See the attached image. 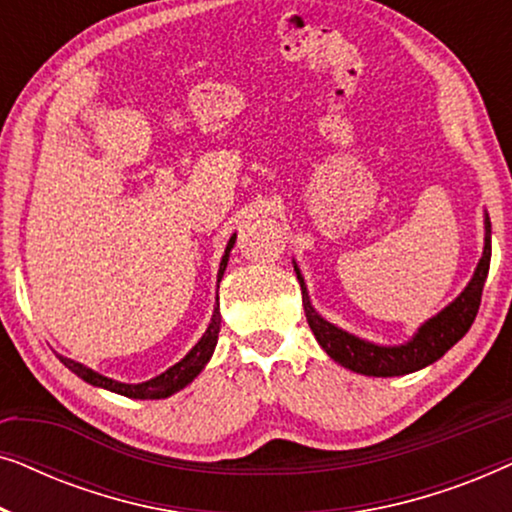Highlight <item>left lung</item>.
I'll use <instances>...</instances> for the list:
<instances>
[{
    "label": "left lung",
    "instance_id": "8db88e82",
    "mask_svg": "<svg viewBox=\"0 0 512 512\" xmlns=\"http://www.w3.org/2000/svg\"><path fill=\"white\" fill-rule=\"evenodd\" d=\"M489 258H492V226L489 219H485V251L475 268V275L464 293L454 300L450 307H445L443 312L426 321L419 328L415 338L408 345L401 347H380L373 342L359 340L354 335L340 331L338 326L328 324L326 319H321L317 312L312 310L310 298H307V289L303 277L296 268L300 291H303V307L307 324H310L314 338L321 347L326 349V354L333 361H338L340 366H345L354 373L361 375H373V377H394V375H408L415 370L429 366V363L438 361L447 349L464 338L471 328L475 314L480 310L482 300V286H485L487 272H489Z\"/></svg>",
    "mask_w": 512,
    "mask_h": 512
}]
</instances>
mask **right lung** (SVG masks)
Masks as SVG:
<instances>
[{
  "instance_id": "obj_1",
  "label": "right lung",
  "mask_w": 512,
  "mask_h": 512,
  "mask_svg": "<svg viewBox=\"0 0 512 512\" xmlns=\"http://www.w3.org/2000/svg\"><path fill=\"white\" fill-rule=\"evenodd\" d=\"M233 244H235V235L230 237L226 254H223V258H221L219 282L223 277V270H226V265H228V256H230V249H233ZM219 331H221V312H219V298H216L212 324H209V328L200 338L198 345H195L179 363H174L170 370H165L163 375L153 377V380L142 382V384H123V382L109 380V377L95 373V370L81 366V363H76L72 359H65V356H58V359L65 363V366L72 370L74 375H79L81 380H86L88 384H95V387L116 391V394L128 396V398H167V396H172L174 391L184 389L188 382H193L195 377L200 375V370L205 368V363L209 361V356H212V352H214L216 340H219Z\"/></svg>"
}]
</instances>
